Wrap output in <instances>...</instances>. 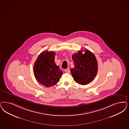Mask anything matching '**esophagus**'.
Instances as JSON below:
<instances>
[{"label":"esophagus","mask_w":129,"mask_h":129,"mask_svg":"<svg viewBox=\"0 0 129 129\" xmlns=\"http://www.w3.org/2000/svg\"><path fill=\"white\" fill-rule=\"evenodd\" d=\"M65 72L66 73H70V69H67L65 70Z\"/></svg>","instance_id":"34e87169"}]
</instances>
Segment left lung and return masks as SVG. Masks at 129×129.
I'll return each instance as SVG.
<instances>
[{"instance_id": "left-lung-1", "label": "left lung", "mask_w": 129, "mask_h": 129, "mask_svg": "<svg viewBox=\"0 0 129 129\" xmlns=\"http://www.w3.org/2000/svg\"><path fill=\"white\" fill-rule=\"evenodd\" d=\"M79 51L72 55L74 68L71 69L72 76L77 83L86 85L93 80L98 71V62L95 55L88 49Z\"/></svg>"}]
</instances>
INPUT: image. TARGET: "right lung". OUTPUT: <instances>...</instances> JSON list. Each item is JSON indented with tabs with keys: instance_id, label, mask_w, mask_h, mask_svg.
<instances>
[{
	"instance_id": "1",
	"label": "right lung",
	"mask_w": 129,
	"mask_h": 129,
	"mask_svg": "<svg viewBox=\"0 0 129 129\" xmlns=\"http://www.w3.org/2000/svg\"><path fill=\"white\" fill-rule=\"evenodd\" d=\"M54 51H43L39 55L33 67L36 80L47 87L53 86L58 82L62 71L55 63Z\"/></svg>"
}]
</instances>
